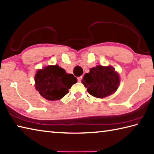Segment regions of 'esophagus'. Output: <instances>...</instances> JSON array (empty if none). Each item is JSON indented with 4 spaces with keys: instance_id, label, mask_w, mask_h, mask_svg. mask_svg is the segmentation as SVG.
<instances>
[{
    "instance_id": "obj_1",
    "label": "esophagus",
    "mask_w": 154,
    "mask_h": 154,
    "mask_svg": "<svg viewBox=\"0 0 154 154\" xmlns=\"http://www.w3.org/2000/svg\"><path fill=\"white\" fill-rule=\"evenodd\" d=\"M77 79H78V82H82V76H81V77H79L77 78Z\"/></svg>"
}]
</instances>
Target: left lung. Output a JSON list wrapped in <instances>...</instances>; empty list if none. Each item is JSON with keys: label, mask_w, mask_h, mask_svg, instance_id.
<instances>
[{"label": "left lung", "mask_w": 154, "mask_h": 154, "mask_svg": "<svg viewBox=\"0 0 154 154\" xmlns=\"http://www.w3.org/2000/svg\"><path fill=\"white\" fill-rule=\"evenodd\" d=\"M82 82L91 96L104 98L116 91L120 84V78L112 66L97 65L85 74Z\"/></svg>", "instance_id": "8db88e82"}]
</instances>
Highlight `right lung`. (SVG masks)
I'll list each match as a JSON object with an SVG mask.
<instances>
[{
    "label": "right lung",
    "instance_id": "add662e5",
    "mask_svg": "<svg viewBox=\"0 0 154 154\" xmlns=\"http://www.w3.org/2000/svg\"><path fill=\"white\" fill-rule=\"evenodd\" d=\"M77 82L73 75L66 73L65 69L57 65L39 69L35 75L36 90L44 98L51 101L62 98Z\"/></svg>",
    "mask_w": 154,
    "mask_h": 154
}]
</instances>
